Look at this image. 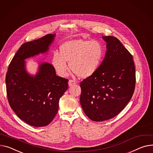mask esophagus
I'll use <instances>...</instances> for the list:
<instances>
[{
    "label": "esophagus",
    "mask_w": 153,
    "mask_h": 153,
    "mask_svg": "<svg viewBox=\"0 0 153 153\" xmlns=\"http://www.w3.org/2000/svg\"><path fill=\"white\" fill-rule=\"evenodd\" d=\"M76 82H75L74 80H69V82H68V85H69V87H71L73 86V85L76 84Z\"/></svg>",
    "instance_id": "34e87169"
}]
</instances>
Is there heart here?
Segmentation results:
<instances>
[{
    "instance_id": "heart-1",
    "label": "heart",
    "mask_w": 153,
    "mask_h": 153,
    "mask_svg": "<svg viewBox=\"0 0 153 153\" xmlns=\"http://www.w3.org/2000/svg\"><path fill=\"white\" fill-rule=\"evenodd\" d=\"M104 55V46L98 40L75 39L61 45L59 54L55 52L52 56V64L61 77L68 75V63L75 74L87 78L97 72Z\"/></svg>"
}]
</instances>
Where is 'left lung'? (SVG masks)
I'll use <instances>...</instances> for the list:
<instances>
[{"mask_svg":"<svg viewBox=\"0 0 153 153\" xmlns=\"http://www.w3.org/2000/svg\"><path fill=\"white\" fill-rule=\"evenodd\" d=\"M106 42L105 58L97 72L80 82V103L91 120L101 122L117 116L129 102L135 86L133 57L113 36Z\"/></svg>","mask_w":153,"mask_h":153,"instance_id":"8db88e82","label":"left lung"}]
</instances>
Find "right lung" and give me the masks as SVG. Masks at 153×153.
Masks as SVG:
<instances>
[{
	"instance_id": "right-lung-1",
	"label": "right lung",
	"mask_w": 153,
	"mask_h": 153,
	"mask_svg": "<svg viewBox=\"0 0 153 153\" xmlns=\"http://www.w3.org/2000/svg\"><path fill=\"white\" fill-rule=\"evenodd\" d=\"M56 34L23 44L10 62L6 74L7 94L17 116L34 127L48 125L56 116L59 98L68 88V80L56 76L52 65L38 63L37 72L29 74L26 59L48 52Z\"/></svg>"
}]
</instances>
